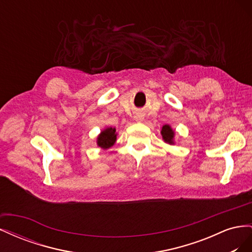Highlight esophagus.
Here are the masks:
<instances>
[{
    "label": "esophagus",
    "instance_id": "34e87169",
    "mask_svg": "<svg viewBox=\"0 0 252 252\" xmlns=\"http://www.w3.org/2000/svg\"><path fill=\"white\" fill-rule=\"evenodd\" d=\"M143 114H141V113H136L135 116H134V119L136 120V121H142L143 120Z\"/></svg>",
    "mask_w": 252,
    "mask_h": 252
}]
</instances>
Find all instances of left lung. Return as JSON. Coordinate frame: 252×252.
I'll list each match as a JSON object with an SVG mask.
<instances>
[{"label": "left lung", "mask_w": 252, "mask_h": 252, "mask_svg": "<svg viewBox=\"0 0 252 252\" xmlns=\"http://www.w3.org/2000/svg\"><path fill=\"white\" fill-rule=\"evenodd\" d=\"M162 136L163 139L166 143H169V144H173V135H174V132L172 131V129L170 128L169 125H164L162 127Z\"/></svg>", "instance_id": "obj_1"}]
</instances>
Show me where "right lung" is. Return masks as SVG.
Segmentation results:
<instances>
[{"label":"right lung","mask_w":252,"mask_h":252,"mask_svg":"<svg viewBox=\"0 0 252 252\" xmlns=\"http://www.w3.org/2000/svg\"><path fill=\"white\" fill-rule=\"evenodd\" d=\"M117 140V134H116V129L109 127L105 129L101 132V134L97 136V145L101 148L107 149L111 147Z\"/></svg>","instance_id":"1"}]
</instances>
